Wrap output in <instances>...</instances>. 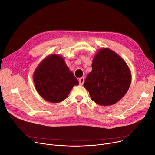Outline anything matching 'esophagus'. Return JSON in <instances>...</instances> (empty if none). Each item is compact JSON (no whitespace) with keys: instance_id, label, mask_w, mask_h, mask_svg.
I'll use <instances>...</instances> for the list:
<instances>
[{"instance_id":"34e87169","label":"esophagus","mask_w":155,"mask_h":155,"mask_svg":"<svg viewBox=\"0 0 155 155\" xmlns=\"http://www.w3.org/2000/svg\"><path fill=\"white\" fill-rule=\"evenodd\" d=\"M84 81H85V78L82 77V78H79V85H83Z\"/></svg>"}]
</instances>
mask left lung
Listing matches in <instances>:
<instances>
[{"mask_svg":"<svg viewBox=\"0 0 155 155\" xmlns=\"http://www.w3.org/2000/svg\"><path fill=\"white\" fill-rule=\"evenodd\" d=\"M92 67L83 84L92 100L102 106L116 104L125 95L131 83L127 64L114 51L103 48L94 57Z\"/></svg>","mask_w":155,"mask_h":155,"instance_id":"obj_1","label":"left lung"}]
</instances>
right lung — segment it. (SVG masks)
Wrapping results in <instances>:
<instances>
[{"instance_id":"obj_1","label":"right lung","mask_w":155,"mask_h":155,"mask_svg":"<svg viewBox=\"0 0 155 155\" xmlns=\"http://www.w3.org/2000/svg\"><path fill=\"white\" fill-rule=\"evenodd\" d=\"M34 82L39 94L50 103L66 99L79 81L64 62L61 55H48L39 64L34 73Z\"/></svg>"}]
</instances>
